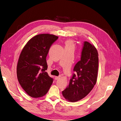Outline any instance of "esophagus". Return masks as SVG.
I'll list each match as a JSON object with an SVG mask.
<instances>
[{"label":"esophagus","mask_w":121,"mask_h":121,"mask_svg":"<svg viewBox=\"0 0 121 121\" xmlns=\"http://www.w3.org/2000/svg\"><path fill=\"white\" fill-rule=\"evenodd\" d=\"M60 77H61V75H59V76H55V79L56 80H58V79H59V78H60Z\"/></svg>","instance_id":"obj_1"}]
</instances>
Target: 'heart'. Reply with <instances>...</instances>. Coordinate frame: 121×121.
Instances as JSON below:
<instances>
[{
  "label": "heart",
  "mask_w": 121,
  "mask_h": 121,
  "mask_svg": "<svg viewBox=\"0 0 121 121\" xmlns=\"http://www.w3.org/2000/svg\"><path fill=\"white\" fill-rule=\"evenodd\" d=\"M66 46H72L74 47V43L71 40H68L66 42Z\"/></svg>",
  "instance_id": "heart-1"
}]
</instances>
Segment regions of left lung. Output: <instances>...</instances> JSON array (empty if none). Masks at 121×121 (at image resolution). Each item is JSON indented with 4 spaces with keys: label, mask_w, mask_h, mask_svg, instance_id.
Instances as JSON below:
<instances>
[{
    "label": "left lung",
    "mask_w": 121,
    "mask_h": 121,
    "mask_svg": "<svg viewBox=\"0 0 121 121\" xmlns=\"http://www.w3.org/2000/svg\"><path fill=\"white\" fill-rule=\"evenodd\" d=\"M99 55L95 47L85 41L80 60L75 64L68 86L62 95L69 102H75L84 98L96 84L99 68Z\"/></svg>",
    "instance_id": "obj_1"
}]
</instances>
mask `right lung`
Here are the masks:
<instances>
[{
	"label": "right lung",
	"mask_w": 121,
	"mask_h": 121,
	"mask_svg": "<svg viewBox=\"0 0 121 121\" xmlns=\"http://www.w3.org/2000/svg\"><path fill=\"white\" fill-rule=\"evenodd\" d=\"M58 37L53 35H38L30 39L19 56L17 73L22 88L31 97H40L48 92L53 78L46 72V57Z\"/></svg>",
	"instance_id": "add662e5"
}]
</instances>
